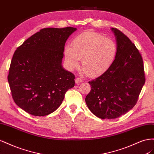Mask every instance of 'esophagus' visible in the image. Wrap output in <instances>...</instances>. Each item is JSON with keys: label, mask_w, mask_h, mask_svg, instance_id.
<instances>
[{"label": "esophagus", "mask_w": 154, "mask_h": 154, "mask_svg": "<svg viewBox=\"0 0 154 154\" xmlns=\"http://www.w3.org/2000/svg\"><path fill=\"white\" fill-rule=\"evenodd\" d=\"M82 82V79L80 77H77L75 79V83L76 84H79V83Z\"/></svg>", "instance_id": "esophagus-1"}]
</instances>
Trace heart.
<instances>
[{"instance_id": "heart-1", "label": "heart", "mask_w": 154, "mask_h": 154, "mask_svg": "<svg viewBox=\"0 0 154 154\" xmlns=\"http://www.w3.org/2000/svg\"><path fill=\"white\" fill-rule=\"evenodd\" d=\"M117 53L116 44L111 39L94 32H86L73 39L72 47L64 49L65 61L69 69L79 66L80 59L84 71L97 76L111 66Z\"/></svg>"}]
</instances>
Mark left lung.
Segmentation results:
<instances>
[{
  "instance_id": "left-lung-1",
  "label": "left lung",
  "mask_w": 154,
  "mask_h": 154,
  "mask_svg": "<svg viewBox=\"0 0 154 154\" xmlns=\"http://www.w3.org/2000/svg\"><path fill=\"white\" fill-rule=\"evenodd\" d=\"M117 53L112 66L95 79L89 81L91 91L86 97L90 110L100 119H116L137 103L145 82L142 57L129 38L112 28Z\"/></svg>"
}]
</instances>
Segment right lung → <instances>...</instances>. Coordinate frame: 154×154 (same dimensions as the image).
Segmentation results:
<instances>
[{
  "label": "right lung",
  "mask_w": 154,
  "mask_h": 154,
  "mask_svg": "<svg viewBox=\"0 0 154 154\" xmlns=\"http://www.w3.org/2000/svg\"><path fill=\"white\" fill-rule=\"evenodd\" d=\"M75 28H47L17 48L8 76L12 97L35 116L54 112L75 85V75L62 66L66 41Z\"/></svg>",
  "instance_id": "1"
}]
</instances>
